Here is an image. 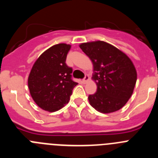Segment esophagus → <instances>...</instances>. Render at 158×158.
Segmentation results:
<instances>
[{
  "label": "esophagus",
  "instance_id": "34e87169",
  "mask_svg": "<svg viewBox=\"0 0 158 158\" xmlns=\"http://www.w3.org/2000/svg\"><path fill=\"white\" fill-rule=\"evenodd\" d=\"M89 81V76H88V75H86V76L85 77H84L83 80H82V82H83L84 84H86L88 81Z\"/></svg>",
  "mask_w": 158,
  "mask_h": 158
}]
</instances>
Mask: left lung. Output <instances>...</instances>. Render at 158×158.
I'll list each match as a JSON object with an SVG mask.
<instances>
[{
    "instance_id": "1",
    "label": "left lung",
    "mask_w": 158,
    "mask_h": 158,
    "mask_svg": "<svg viewBox=\"0 0 158 158\" xmlns=\"http://www.w3.org/2000/svg\"><path fill=\"white\" fill-rule=\"evenodd\" d=\"M93 65L92 79L97 86L89 95L90 105L99 112L111 113L122 108L131 98L137 81V71L125 53L104 41L79 45Z\"/></svg>"
}]
</instances>
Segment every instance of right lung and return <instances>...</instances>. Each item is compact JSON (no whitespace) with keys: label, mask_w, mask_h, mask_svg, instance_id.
Wrapping results in <instances>:
<instances>
[{"label":"right lung","mask_w":158,"mask_h":158,"mask_svg":"<svg viewBox=\"0 0 158 158\" xmlns=\"http://www.w3.org/2000/svg\"><path fill=\"white\" fill-rule=\"evenodd\" d=\"M71 45L59 43L52 46L40 55L29 73V91L40 108L54 112L69 100L73 89L77 83L72 80V68L65 60Z\"/></svg>","instance_id":"right-lung-1"}]
</instances>
